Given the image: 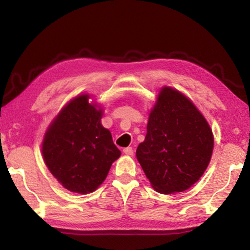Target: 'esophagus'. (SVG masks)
<instances>
[{"mask_svg": "<svg viewBox=\"0 0 250 250\" xmlns=\"http://www.w3.org/2000/svg\"><path fill=\"white\" fill-rule=\"evenodd\" d=\"M124 153L126 155H133V149L131 146L128 147H125L124 149Z\"/></svg>", "mask_w": 250, "mask_h": 250, "instance_id": "1", "label": "esophagus"}]
</instances>
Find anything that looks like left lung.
<instances>
[{
    "label": "left lung",
    "mask_w": 250,
    "mask_h": 250,
    "mask_svg": "<svg viewBox=\"0 0 250 250\" xmlns=\"http://www.w3.org/2000/svg\"><path fill=\"white\" fill-rule=\"evenodd\" d=\"M214 147L209 125L191 100L163 87L151 110L137 159L156 192L186 191L208 167Z\"/></svg>",
    "instance_id": "left-lung-1"
}]
</instances>
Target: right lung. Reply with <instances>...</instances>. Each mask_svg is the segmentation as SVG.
Here are the masks:
<instances>
[{
	"label": "right lung",
	"instance_id": "1",
	"mask_svg": "<svg viewBox=\"0 0 250 250\" xmlns=\"http://www.w3.org/2000/svg\"><path fill=\"white\" fill-rule=\"evenodd\" d=\"M80 95L61 110L45 133L42 152L50 173L70 192H94L121 155L101 125L103 109Z\"/></svg>",
	"mask_w": 250,
	"mask_h": 250
}]
</instances>
